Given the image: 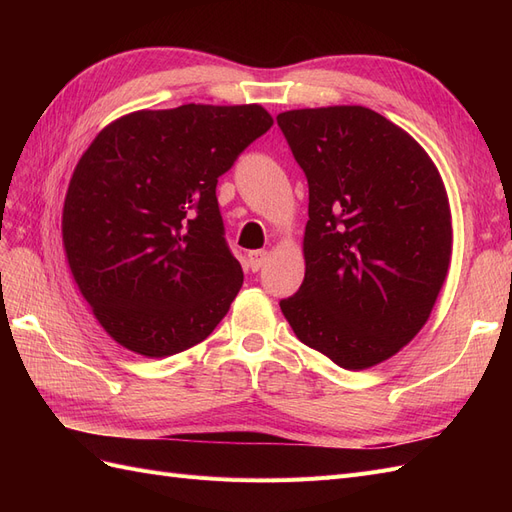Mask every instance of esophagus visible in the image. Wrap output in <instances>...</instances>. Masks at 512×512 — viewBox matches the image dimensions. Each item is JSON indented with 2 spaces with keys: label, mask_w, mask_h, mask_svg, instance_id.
<instances>
[{
  "label": "esophagus",
  "mask_w": 512,
  "mask_h": 512,
  "mask_svg": "<svg viewBox=\"0 0 512 512\" xmlns=\"http://www.w3.org/2000/svg\"><path fill=\"white\" fill-rule=\"evenodd\" d=\"M269 258V252L265 250H254L247 254V267H250L252 271H260L262 267H265V262Z\"/></svg>",
  "instance_id": "34e87169"
}]
</instances>
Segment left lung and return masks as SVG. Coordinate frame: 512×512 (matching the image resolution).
<instances>
[{"mask_svg": "<svg viewBox=\"0 0 512 512\" xmlns=\"http://www.w3.org/2000/svg\"><path fill=\"white\" fill-rule=\"evenodd\" d=\"M309 185L305 277L280 301L301 342L344 369L391 359L423 329L453 250L436 164L365 106L277 115Z\"/></svg>", "mask_w": 512, "mask_h": 512, "instance_id": "obj_1", "label": "left lung"}]
</instances>
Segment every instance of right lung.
<instances>
[{"instance_id": "add662e5", "label": "right lung", "mask_w": 512, "mask_h": 512, "mask_svg": "<svg viewBox=\"0 0 512 512\" xmlns=\"http://www.w3.org/2000/svg\"><path fill=\"white\" fill-rule=\"evenodd\" d=\"M273 126L260 104H183L106 126L61 215L72 277L117 344L162 359L203 342L243 284L218 179Z\"/></svg>"}]
</instances>
